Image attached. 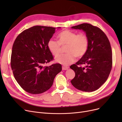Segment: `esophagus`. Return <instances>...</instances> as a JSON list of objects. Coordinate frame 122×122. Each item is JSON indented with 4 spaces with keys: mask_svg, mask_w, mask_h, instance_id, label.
<instances>
[{
    "mask_svg": "<svg viewBox=\"0 0 122 122\" xmlns=\"http://www.w3.org/2000/svg\"><path fill=\"white\" fill-rule=\"evenodd\" d=\"M69 67L67 66H62V70H68Z\"/></svg>",
    "mask_w": 122,
    "mask_h": 122,
    "instance_id": "obj_1",
    "label": "esophagus"
}]
</instances>
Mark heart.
Returning a JSON list of instances; mask_svg holds the SVG:
<instances>
[{"label":"heart","instance_id":"1","mask_svg":"<svg viewBox=\"0 0 122 122\" xmlns=\"http://www.w3.org/2000/svg\"><path fill=\"white\" fill-rule=\"evenodd\" d=\"M58 41L50 39L47 43V47L55 57L58 56L61 50V46L67 45L65 52L67 53L56 57L55 61L67 66L73 63L75 58H81L86 54L88 49L89 40L84 33L78 34L69 30H63L58 35Z\"/></svg>","mask_w":122,"mask_h":122}]
</instances>
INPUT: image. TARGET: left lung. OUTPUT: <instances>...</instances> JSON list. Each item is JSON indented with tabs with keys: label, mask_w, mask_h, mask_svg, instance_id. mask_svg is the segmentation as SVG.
Returning <instances> with one entry per match:
<instances>
[{
	"label": "left lung",
	"mask_w": 122,
	"mask_h": 122,
	"mask_svg": "<svg viewBox=\"0 0 122 122\" xmlns=\"http://www.w3.org/2000/svg\"><path fill=\"white\" fill-rule=\"evenodd\" d=\"M72 29L82 30L89 40L87 50L84 57L70 66L75 73L71 81L79 90L92 92L98 89L106 81L112 66L111 45L104 32L91 24L83 23ZM85 65V67L78 65Z\"/></svg>",
	"instance_id": "8db88e82"
}]
</instances>
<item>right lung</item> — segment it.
I'll return each mask as SVG.
<instances>
[{
  "mask_svg": "<svg viewBox=\"0 0 122 122\" xmlns=\"http://www.w3.org/2000/svg\"><path fill=\"white\" fill-rule=\"evenodd\" d=\"M55 30L36 25L22 32L13 45V73L18 84L27 92L36 94L47 91L52 86L55 76L61 71L62 66L58 63L44 66L53 59L47 43Z\"/></svg>",
  "mask_w": 122,
  "mask_h": 122,
  "instance_id": "add662e5",
  "label": "right lung"
}]
</instances>
